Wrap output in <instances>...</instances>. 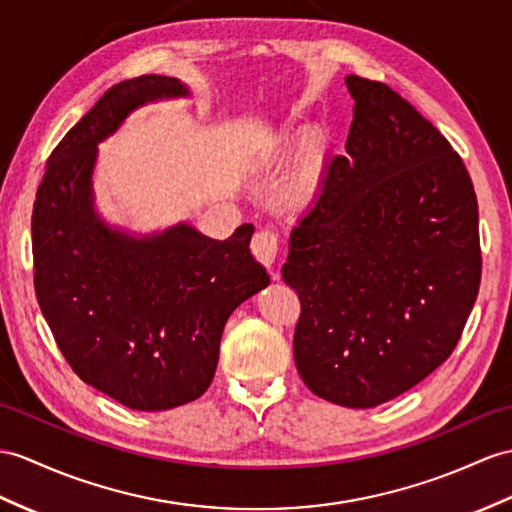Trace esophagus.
Instances as JSON below:
<instances>
[{"label": "esophagus", "mask_w": 512, "mask_h": 512, "mask_svg": "<svg viewBox=\"0 0 512 512\" xmlns=\"http://www.w3.org/2000/svg\"><path fill=\"white\" fill-rule=\"evenodd\" d=\"M278 247H280L278 236L271 230H258L254 234L252 254L271 271L273 278H278V273L273 271V265H276V258H278Z\"/></svg>", "instance_id": "obj_1"}]
</instances>
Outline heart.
Segmentation results:
<instances>
[{"mask_svg":"<svg viewBox=\"0 0 512 512\" xmlns=\"http://www.w3.org/2000/svg\"><path fill=\"white\" fill-rule=\"evenodd\" d=\"M282 143H289V136H286V139H282Z\"/></svg>","mask_w":512,"mask_h":512,"instance_id":"b5f03b06","label":"heart"}]
</instances>
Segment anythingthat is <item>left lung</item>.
<instances>
[{
  "label": "left lung",
  "mask_w": 512,
  "mask_h": 512,
  "mask_svg": "<svg viewBox=\"0 0 512 512\" xmlns=\"http://www.w3.org/2000/svg\"><path fill=\"white\" fill-rule=\"evenodd\" d=\"M354 121L289 239L293 356L315 395L393 400L443 365L478 297V202L463 160L382 82L345 78Z\"/></svg>",
  "instance_id": "1"
}]
</instances>
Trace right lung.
<instances>
[{"instance_id": "1", "label": "right lung", "mask_w": 512, "mask_h": 512, "mask_svg": "<svg viewBox=\"0 0 512 512\" xmlns=\"http://www.w3.org/2000/svg\"><path fill=\"white\" fill-rule=\"evenodd\" d=\"M186 95L167 76L108 89L49 156L32 213L36 299L62 356L86 384L147 413L204 395L228 317L269 284L249 252L252 223L226 241L184 221L130 234L95 210L97 145L136 108Z\"/></svg>"}]
</instances>
